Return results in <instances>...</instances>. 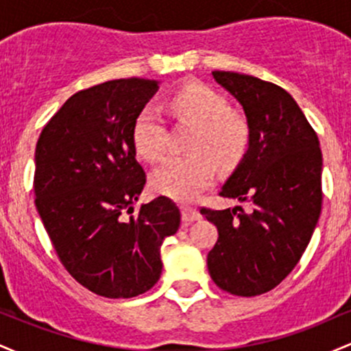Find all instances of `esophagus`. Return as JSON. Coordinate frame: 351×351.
<instances>
[{
  "instance_id": "esophagus-1",
  "label": "esophagus",
  "mask_w": 351,
  "mask_h": 351,
  "mask_svg": "<svg viewBox=\"0 0 351 351\" xmlns=\"http://www.w3.org/2000/svg\"><path fill=\"white\" fill-rule=\"evenodd\" d=\"M181 219H183L184 223H193V221L201 219V213L196 208L181 206Z\"/></svg>"
}]
</instances>
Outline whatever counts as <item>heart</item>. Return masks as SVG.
<instances>
[{
  "mask_svg": "<svg viewBox=\"0 0 351 351\" xmlns=\"http://www.w3.org/2000/svg\"><path fill=\"white\" fill-rule=\"evenodd\" d=\"M176 119L196 123L184 155H170L150 176L153 191L178 201L195 199L213 183L216 158L234 162L249 142L247 122L228 110L226 99L204 84H186L168 100ZM135 150L148 162H155L167 148V125L160 110L145 106L136 115L132 130Z\"/></svg>",
  "mask_w": 351,
  "mask_h": 351,
  "instance_id": "1",
  "label": "heart"
}]
</instances>
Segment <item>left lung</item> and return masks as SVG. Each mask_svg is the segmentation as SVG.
<instances>
[{"label":"left lung","instance_id":"1","mask_svg":"<svg viewBox=\"0 0 351 351\" xmlns=\"http://www.w3.org/2000/svg\"><path fill=\"white\" fill-rule=\"evenodd\" d=\"M213 77L244 108L249 147L219 195L241 206L201 208L217 228L208 271L232 295L272 291L300 261L322 211V152L318 136L287 90L237 72Z\"/></svg>","mask_w":351,"mask_h":351}]
</instances>
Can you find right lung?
Listing matches in <instances>:
<instances>
[{
	"label": "right lung",
	"mask_w": 351,
	"mask_h": 351,
	"mask_svg": "<svg viewBox=\"0 0 351 351\" xmlns=\"http://www.w3.org/2000/svg\"><path fill=\"white\" fill-rule=\"evenodd\" d=\"M158 82L117 79L66 100L36 145V208L67 272L97 295L130 299L162 276L163 241L180 209L158 196L134 203L145 186L134 122Z\"/></svg>",
	"instance_id": "obj_1"
}]
</instances>
